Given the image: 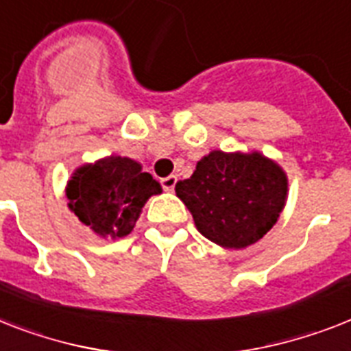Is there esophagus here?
<instances>
[{"instance_id":"obj_1","label":"esophagus","mask_w":351,"mask_h":351,"mask_svg":"<svg viewBox=\"0 0 351 351\" xmlns=\"http://www.w3.org/2000/svg\"><path fill=\"white\" fill-rule=\"evenodd\" d=\"M160 184H162V187H164V191H167V193H171V191L175 189V185H176V176H175V175L166 176V178H162Z\"/></svg>"}]
</instances>
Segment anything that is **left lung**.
Listing matches in <instances>:
<instances>
[{"label":"left lung","mask_w":351,"mask_h":351,"mask_svg":"<svg viewBox=\"0 0 351 351\" xmlns=\"http://www.w3.org/2000/svg\"><path fill=\"white\" fill-rule=\"evenodd\" d=\"M175 191L200 234L225 249H245L276 225L289 180L274 160L258 151H210Z\"/></svg>","instance_id":"obj_1"}]
</instances>
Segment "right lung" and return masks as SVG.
I'll return each mask as SVG.
<instances>
[{
    "instance_id": "1",
    "label": "right lung",
    "mask_w": 351,
    "mask_h": 351,
    "mask_svg": "<svg viewBox=\"0 0 351 351\" xmlns=\"http://www.w3.org/2000/svg\"><path fill=\"white\" fill-rule=\"evenodd\" d=\"M160 184L144 173L138 162L111 155L84 164L68 180V207L102 238H124L133 230L141 210Z\"/></svg>"
}]
</instances>
